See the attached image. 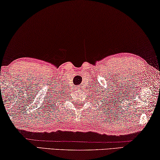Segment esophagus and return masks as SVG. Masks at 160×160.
I'll use <instances>...</instances> for the list:
<instances>
[{
	"mask_svg": "<svg viewBox=\"0 0 160 160\" xmlns=\"http://www.w3.org/2000/svg\"><path fill=\"white\" fill-rule=\"evenodd\" d=\"M80 88H80V86H78V87H77V89L78 90V91H80Z\"/></svg>",
	"mask_w": 160,
	"mask_h": 160,
	"instance_id": "esophagus-1",
	"label": "esophagus"
}]
</instances>
